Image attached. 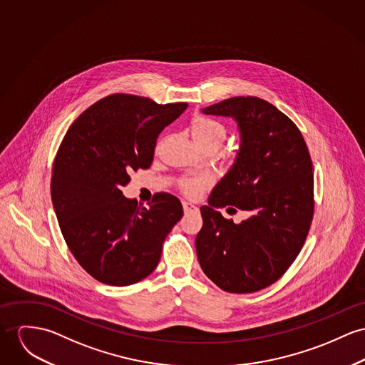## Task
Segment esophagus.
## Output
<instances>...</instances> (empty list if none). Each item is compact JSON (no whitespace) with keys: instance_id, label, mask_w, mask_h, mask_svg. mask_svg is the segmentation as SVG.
<instances>
[{"instance_id":"esophagus-1","label":"esophagus","mask_w":365,"mask_h":365,"mask_svg":"<svg viewBox=\"0 0 365 365\" xmlns=\"http://www.w3.org/2000/svg\"><path fill=\"white\" fill-rule=\"evenodd\" d=\"M182 205H183V211L185 212H196L197 210H198L195 204L187 202V201H183Z\"/></svg>"}]
</instances>
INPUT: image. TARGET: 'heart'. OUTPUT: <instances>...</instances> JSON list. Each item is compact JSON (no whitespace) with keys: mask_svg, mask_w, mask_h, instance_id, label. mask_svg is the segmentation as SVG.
Segmentation results:
<instances>
[{"mask_svg":"<svg viewBox=\"0 0 365 365\" xmlns=\"http://www.w3.org/2000/svg\"><path fill=\"white\" fill-rule=\"evenodd\" d=\"M190 130H192L193 139L200 148L204 145H212L218 148L226 139V128L224 123L205 115H196L192 119ZM210 185H211L210 176L193 175V176H186L180 179L179 189L185 196L196 198L200 195H202V192Z\"/></svg>","mask_w":365,"mask_h":365,"instance_id":"obj_1","label":"heart"}]
</instances>
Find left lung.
Wrapping results in <instances>:
<instances>
[{
    "mask_svg": "<svg viewBox=\"0 0 365 365\" xmlns=\"http://www.w3.org/2000/svg\"><path fill=\"white\" fill-rule=\"evenodd\" d=\"M237 120L242 145L230 170L200 208L196 237L204 274L229 293L261 290L293 264L314 217V173L296 123L258 97H232L202 110ZM246 210L240 225L216 211Z\"/></svg>",
    "mask_w": 365,
    "mask_h": 365,
    "instance_id": "1",
    "label": "left lung"
}]
</instances>
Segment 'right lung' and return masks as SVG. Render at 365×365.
Instances as JSON below:
<instances>
[{"mask_svg": "<svg viewBox=\"0 0 365 365\" xmlns=\"http://www.w3.org/2000/svg\"><path fill=\"white\" fill-rule=\"evenodd\" d=\"M186 107L116 93L68 129L53 165L51 200L68 249L94 279L129 286L158 265L167 235L183 217L182 204L155 193L145 208L120 189L132 170L151 167L158 135Z\"/></svg>", "mask_w": 365, "mask_h": 365, "instance_id": "add662e5", "label": "right lung"}]
</instances>
